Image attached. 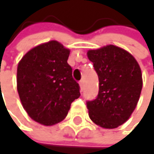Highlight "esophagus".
I'll return each instance as SVG.
<instances>
[{"instance_id": "1", "label": "esophagus", "mask_w": 154, "mask_h": 154, "mask_svg": "<svg viewBox=\"0 0 154 154\" xmlns=\"http://www.w3.org/2000/svg\"><path fill=\"white\" fill-rule=\"evenodd\" d=\"M79 86H80V88L82 90V88H83V86H84V80H80V81H79Z\"/></svg>"}]
</instances>
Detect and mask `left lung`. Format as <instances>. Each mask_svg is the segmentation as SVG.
<instances>
[{
  "label": "left lung",
  "instance_id": "obj_1",
  "mask_svg": "<svg viewBox=\"0 0 154 154\" xmlns=\"http://www.w3.org/2000/svg\"><path fill=\"white\" fill-rule=\"evenodd\" d=\"M99 78V93L88 100L90 118L103 128H116L125 123L135 110L142 88V74L136 59L122 48L107 45L90 50Z\"/></svg>",
  "mask_w": 154,
  "mask_h": 154
}]
</instances>
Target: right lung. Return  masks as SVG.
I'll list each match as a JSON object with an SVG mask.
<instances>
[{
    "mask_svg": "<svg viewBox=\"0 0 154 154\" xmlns=\"http://www.w3.org/2000/svg\"><path fill=\"white\" fill-rule=\"evenodd\" d=\"M70 51L56 40L36 46L17 66V91L22 105L34 121L52 126L66 116L80 96L79 85L67 63Z\"/></svg>",
    "mask_w": 154,
    "mask_h": 154,
    "instance_id": "add662e5",
    "label": "right lung"
}]
</instances>
